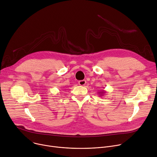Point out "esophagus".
I'll return each instance as SVG.
<instances>
[{
	"instance_id": "obj_1",
	"label": "esophagus",
	"mask_w": 157,
	"mask_h": 157,
	"mask_svg": "<svg viewBox=\"0 0 157 157\" xmlns=\"http://www.w3.org/2000/svg\"><path fill=\"white\" fill-rule=\"evenodd\" d=\"M86 83V80H81L78 82V84L80 85V86H84L85 84Z\"/></svg>"
}]
</instances>
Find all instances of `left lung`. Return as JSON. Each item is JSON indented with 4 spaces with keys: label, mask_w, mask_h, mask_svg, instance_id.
I'll use <instances>...</instances> for the list:
<instances>
[{
    "label": "left lung",
    "mask_w": 157,
    "mask_h": 157,
    "mask_svg": "<svg viewBox=\"0 0 157 157\" xmlns=\"http://www.w3.org/2000/svg\"><path fill=\"white\" fill-rule=\"evenodd\" d=\"M105 93H106V91H105V90H101L100 91L98 92V94H99V96H104V95H105Z\"/></svg>",
    "instance_id": "left-lung-1"
}]
</instances>
